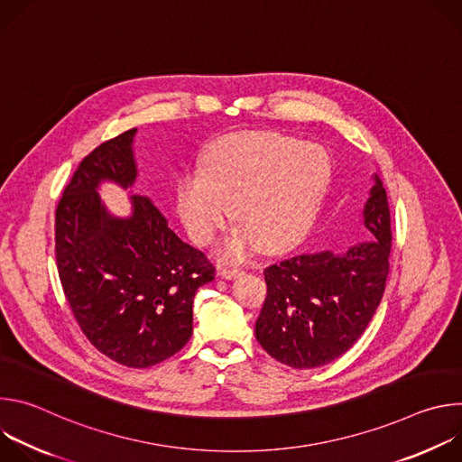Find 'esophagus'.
Listing matches in <instances>:
<instances>
[{"mask_svg":"<svg viewBox=\"0 0 462 462\" xmlns=\"http://www.w3.org/2000/svg\"><path fill=\"white\" fill-rule=\"evenodd\" d=\"M219 274H221L223 278H226V280H234V278H237V276L243 274V269H230V267H225V269H221Z\"/></svg>","mask_w":462,"mask_h":462,"instance_id":"1","label":"esophagus"}]
</instances>
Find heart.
I'll list each match as a JSON object with an SVG mask.
<instances>
[{"instance_id": "b5f03b06", "label": "heart", "mask_w": 462, "mask_h": 462, "mask_svg": "<svg viewBox=\"0 0 462 462\" xmlns=\"http://www.w3.org/2000/svg\"><path fill=\"white\" fill-rule=\"evenodd\" d=\"M328 177V157L316 144L273 131L221 139L203 171H186L177 184V208L197 245H210L234 219L241 225L221 246L241 259L257 245L278 252L307 228Z\"/></svg>"}]
</instances>
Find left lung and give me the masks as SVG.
Wrapping results in <instances>:
<instances>
[{"label": "left lung", "instance_id": "left-lung-1", "mask_svg": "<svg viewBox=\"0 0 462 462\" xmlns=\"http://www.w3.org/2000/svg\"><path fill=\"white\" fill-rule=\"evenodd\" d=\"M371 239L344 252L321 250L263 271L267 298L255 338L294 369L319 367L347 353L364 335L383 296L391 255V212L382 180L364 208Z\"/></svg>", "mask_w": 462, "mask_h": 462}]
</instances>
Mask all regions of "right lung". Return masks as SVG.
I'll list each match as a JSON object with an SVG mask.
<instances>
[{
	"mask_svg": "<svg viewBox=\"0 0 462 462\" xmlns=\"http://www.w3.org/2000/svg\"><path fill=\"white\" fill-rule=\"evenodd\" d=\"M137 129L102 143L79 164L54 216L61 289L88 340L116 364L144 369L179 353L193 331V298L216 267L184 243L150 197L134 195V214H107L97 188H127L137 166Z\"/></svg>",
	"mask_w": 462,
	"mask_h": 462,
	"instance_id": "right-lung-1",
	"label": "right lung"
}]
</instances>
